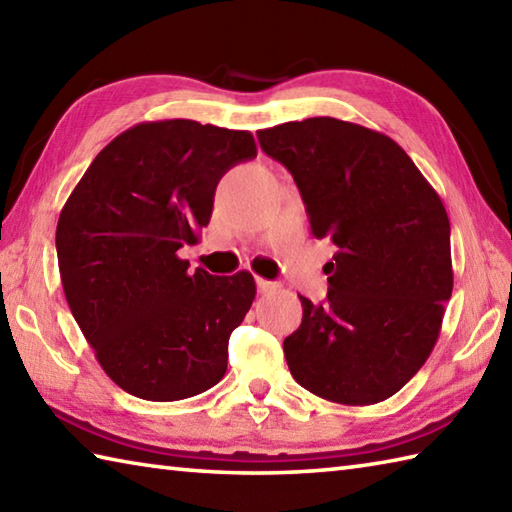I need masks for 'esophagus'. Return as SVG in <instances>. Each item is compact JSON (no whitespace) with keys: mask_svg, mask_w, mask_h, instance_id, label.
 <instances>
[{"mask_svg":"<svg viewBox=\"0 0 512 512\" xmlns=\"http://www.w3.org/2000/svg\"><path fill=\"white\" fill-rule=\"evenodd\" d=\"M277 288H279V284H275V282H268V279H262V277H257V290H259V295L275 293Z\"/></svg>","mask_w":512,"mask_h":512,"instance_id":"1","label":"esophagus"}]
</instances>
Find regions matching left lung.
Wrapping results in <instances>:
<instances>
[{"instance_id":"1","label":"left lung","mask_w":512,"mask_h":512,"mask_svg":"<svg viewBox=\"0 0 512 512\" xmlns=\"http://www.w3.org/2000/svg\"><path fill=\"white\" fill-rule=\"evenodd\" d=\"M257 137L293 175L313 235L337 246L326 302L299 297L302 326L284 339L290 375L328 402H384L424 366L453 293L442 199L377 130L310 117Z\"/></svg>"}]
</instances>
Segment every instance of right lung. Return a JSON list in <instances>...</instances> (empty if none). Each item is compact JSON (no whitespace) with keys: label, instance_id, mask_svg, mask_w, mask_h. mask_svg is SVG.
<instances>
[{"label":"right lung","instance_id":"add662e5","mask_svg":"<svg viewBox=\"0 0 512 512\" xmlns=\"http://www.w3.org/2000/svg\"><path fill=\"white\" fill-rule=\"evenodd\" d=\"M253 157L248 130L144 122L93 159L64 204L55 246L66 302L126 393L177 402L224 377L255 279L190 273L177 250L197 244L226 170Z\"/></svg>","mask_w":512,"mask_h":512}]
</instances>
